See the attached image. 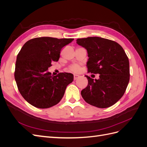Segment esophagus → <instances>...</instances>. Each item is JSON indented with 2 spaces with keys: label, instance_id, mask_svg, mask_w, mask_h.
<instances>
[{
  "label": "esophagus",
  "instance_id": "esophagus-1",
  "mask_svg": "<svg viewBox=\"0 0 147 147\" xmlns=\"http://www.w3.org/2000/svg\"><path fill=\"white\" fill-rule=\"evenodd\" d=\"M79 75H74V80H77V78H79Z\"/></svg>",
  "mask_w": 147,
  "mask_h": 147
}]
</instances>
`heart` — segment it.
Masks as SVG:
<instances>
[{
	"label": "heart",
	"mask_w": 147,
	"mask_h": 147,
	"mask_svg": "<svg viewBox=\"0 0 147 147\" xmlns=\"http://www.w3.org/2000/svg\"><path fill=\"white\" fill-rule=\"evenodd\" d=\"M70 70L74 72H78L80 70V67L78 65H74L70 67Z\"/></svg>",
	"instance_id": "obj_1"
}]
</instances>
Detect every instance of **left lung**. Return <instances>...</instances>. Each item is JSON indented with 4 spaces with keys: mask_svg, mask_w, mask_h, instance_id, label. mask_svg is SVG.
<instances>
[{
    "mask_svg": "<svg viewBox=\"0 0 147 147\" xmlns=\"http://www.w3.org/2000/svg\"><path fill=\"white\" fill-rule=\"evenodd\" d=\"M77 43L88 51V72L100 74L95 80L86 75L88 84L81 91L83 99L101 109L114 105L129 82V63L125 51L116 42L98 37L78 38Z\"/></svg>",
    "mask_w": 147,
    "mask_h": 147,
    "instance_id": "obj_1",
    "label": "left lung"
}]
</instances>
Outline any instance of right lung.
Masks as SVG:
<instances>
[{"instance_id":"obj_1","label":"right lung","mask_w":147,"mask_h":147,"mask_svg":"<svg viewBox=\"0 0 147 147\" xmlns=\"http://www.w3.org/2000/svg\"><path fill=\"white\" fill-rule=\"evenodd\" d=\"M74 40L43 37L24 43L17 56L15 78L20 94L28 103L47 109L63 98L67 86L74 80L73 74L64 72L53 76L48 69L53 61H58L62 48Z\"/></svg>"}]
</instances>
